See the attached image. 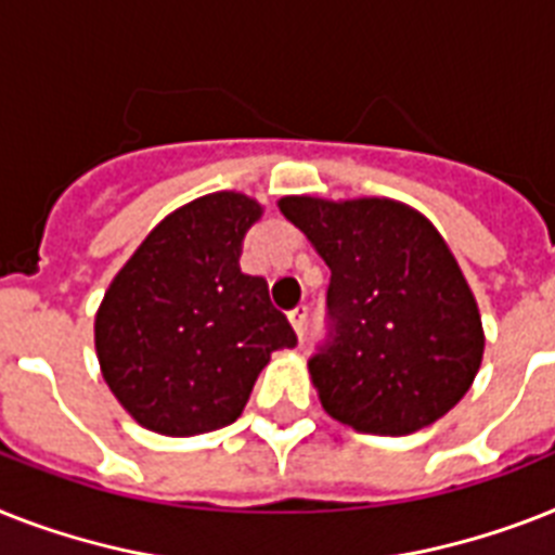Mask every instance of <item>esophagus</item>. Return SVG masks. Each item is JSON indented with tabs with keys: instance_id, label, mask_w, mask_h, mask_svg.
<instances>
[{
	"instance_id": "esophagus-1",
	"label": "esophagus",
	"mask_w": 555,
	"mask_h": 555,
	"mask_svg": "<svg viewBox=\"0 0 555 555\" xmlns=\"http://www.w3.org/2000/svg\"><path fill=\"white\" fill-rule=\"evenodd\" d=\"M287 319H291L293 331H296V336L301 339V336H305V327H308V308L301 305V308L291 310V313H287Z\"/></svg>"
}]
</instances>
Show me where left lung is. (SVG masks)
Wrapping results in <instances>:
<instances>
[{
	"label": "left lung",
	"instance_id": "1",
	"mask_svg": "<svg viewBox=\"0 0 555 555\" xmlns=\"http://www.w3.org/2000/svg\"><path fill=\"white\" fill-rule=\"evenodd\" d=\"M327 268V336L310 356L322 408L359 434L408 436L470 390L485 353L476 299L434 224L390 199L285 196Z\"/></svg>",
	"mask_w": 555,
	"mask_h": 555
}]
</instances>
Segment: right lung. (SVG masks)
Wrapping results in <instances>:
<instances>
[{
    "mask_svg": "<svg viewBox=\"0 0 555 555\" xmlns=\"http://www.w3.org/2000/svg\"><path fill=\"white\" fill-rule=\"evenodd\" d=\"M259 216L242 193L202 196L162 219L107 287L96 313L102 376L153 434L233 425L270 353L296 348L268 282L238 268Z\"/></svg>",
    "mask_w": 555,
    "mask_h": 555,
    "instance_id": "right-lung-1",
    "label": "right lung"
}]
</instances>
